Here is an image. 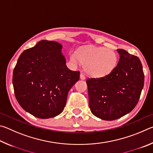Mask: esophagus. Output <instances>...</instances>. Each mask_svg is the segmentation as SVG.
Returning <instances> with one entry per match:
<instances>
[{
  "mask_svg": "<svg viewBox=\"0 0 153 153\" xmlns=\"http://www.w3.org/2000/svg\"><path fill=\"white\" fill-rule=\"evenodd\" d=\"M80 79H86V77H85L84 74L82 73L81 74H80Z\"/></svg>",
  "mask_w": 153,
  "mask_h": 153,
  "instance_id": "esophagus-1",
  "label": "esophagus"
}]
</instances>
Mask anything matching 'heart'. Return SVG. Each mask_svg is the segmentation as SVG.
<instances>
[{
	"mask_svg": "<svg viewBox=\"0 0 153 153\" xmlns=\"http://www.w3.org/2000/svg\"><path fill=\"white\" fill-rule=\"evenodd\" d=\"M77 57L86 73L91 76L102 77L109 74L117 64L118 57L111 49L92 47L79 51ZM75 61L74 58H72Z\"/></svg>",
	"mask_w": 153,
	"mask_h": 153,
	"instance_id": "1",
	"label": "heart"
}]
</instances>
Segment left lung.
Instances as JSON below:
<instances>
[{
    "label": "left lung",
    "mask_w": 153,
    "mask_h": 153,
    "mask_svg": "<svg viewBox=\"0 0 153 153\" xmlns=\"http://www.w3.org/2000/svg\"><path fill=\"white\" fill-rule=\"evenodd\" d=\"M117 52L120 60L109 74L86 80L90 111L103 120H117L131 112L144 87V75L139 58L123 49Z\"/></svg>",
    "instance_id": "1"
}]
</instances>
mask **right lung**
Listing matches in <instances>:
<instances>
[{
	"label": "right lung",
	"instance_id": "add662e5",
	"mask_svg": "<svg viewBox=\"0 0 153 153\" xmlns=\"http://www.w3.org/2000/svg\"><path fill=\"white\" fill-rule=\"evenodd\" d=\"M61 48L59 42L41 40L21 54L13 69L15 98L25 111L38 118L62 113L69 90L79 79V71L67 68Z\"/></svg>",
	"mask_w": 153,
	"mask_h": 153
}]
</instances>
